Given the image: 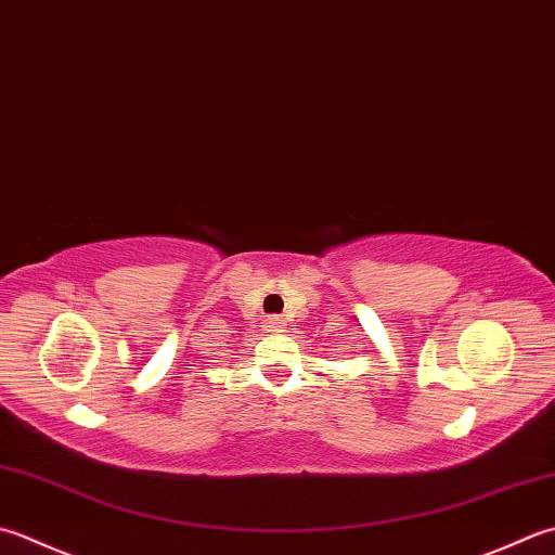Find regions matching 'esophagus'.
I'll return each instance as SVG.
<instances>
[{
  "mask_svg": "<svg viewBox=\"0 0 555 555\" xmlns=\"http://www.w3.org/2000/svg\"><path fill=\"white\" fill-rule=\"evenodd\" d=\"M267 330L269 332H286L284 318H279V314H271V318L267 320Z\"/></svg>",
  "mask_w": 555,
  "mask_h": 555,
  "instance_id": "34e87169",
  "label": "esophagus"
}]
</instances>
